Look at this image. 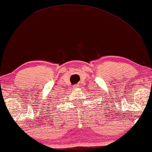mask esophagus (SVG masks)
<instances>
[{"instance_id":"esophagus-1","label":"esophagus","mask_w":152,"mask_h":152,"mask_svg":"<svg viewBox=\"0 0 152 152\" xmlns=\"http://www.w3.org/2000/svg\"><path fill=\"white\" fill-rule=\"evenodd\" d=\"M78 87H79V85H74V89H77V88H78Z\"/></svg>"}]
</instances>
